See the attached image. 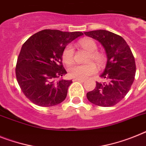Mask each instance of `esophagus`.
<instances>
[{
    "label": "esophagus",
    "mask_w": 146,
    "mask_h": 146,
    "mask_svg": "<svg viewBox=\"0 0 146 146\" xmlns=\"http://www.w3.org/2000/svg\"><path fill=\"white\" fill-rule=\"evenodd\" d=\"M84 79H73V82H84Z\"/></svg>",
    "instance_id": "esophagus-1"
}]
</instances>
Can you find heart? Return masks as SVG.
<instances>
[{
  "label": "heart",
  "instance_id": "obj_1",
  "mask_svg": "<svg viewBox=\"0 0 146 146\" xmlns=\"http://www.w3.org/2000/svg\"><path fill=\"white\" fill-rule=\"evenodd\" d=\"M80 46L90 52L88 60H93L100 66H102L105 63L103 56L97 52V45L96 42L91 39L84 38L79 41ZM74 50L72 45H67L64 50L62 58L64 62L67 64L71 63L73 59ZM97 71V67L94 63L90 62L86 64H73L68 67V75L75 79H86Z\"/></svg>",
  "mask_w": 146,
  "mask_h": 146
}]
</instances>
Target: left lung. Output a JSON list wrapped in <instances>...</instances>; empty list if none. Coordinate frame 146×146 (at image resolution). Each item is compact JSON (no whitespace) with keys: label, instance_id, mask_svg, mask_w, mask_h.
Listing matches in <instances>:
<instances>
[{"label":"left lung","instance_id":"obj_1","mask_svg":"<svg viewBox=\"0 0 146 146\" xmlns=\"http://www.w3.org/2000/svg\"><path fill=\"white\" fill-rule=\"evenodd\" d=\"M103 46L107 56L105 70L100 76L108 82H97L94 90L87 94L88 100L102 107L113 106L128 93L134 80L135 60L131 49L120 35L104 29L84 32Z\"/></svg>","mask_w":146,"mask_h":146}]
</instances>
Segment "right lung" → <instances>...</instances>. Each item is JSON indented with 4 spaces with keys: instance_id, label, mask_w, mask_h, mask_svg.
I'll return each mask as SVG.
<instances>
[{
    "instance_id": "1",
    "label": "right lung",
    "mask_w": 146,
    "mask_h": 146,
    "mask_svg": "<svg viewBox=\"0 0 146 146\" xmlns=\"http://www.w3.org/2000/svg\"><path fill=\"white\" fill-rule=\"evenodd\" d=\"M82 35V32L44 29L23 44L15 73L21 89L33 103L51 107L65 100L73 82L62 79L67 73L62 55L66 46Z\"/></svg>"
}]
</instances>
